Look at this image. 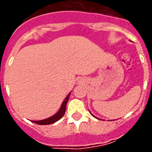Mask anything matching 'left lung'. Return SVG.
<instances>
[{
	"label": "left lung",
	"instance_id": "8db88e82",
	"mask_svg": "<svg viewBox=\"0 0 152 152\" xmlns=\"http://www.w3.org/2000/svg\"><path fill=\"white\" fill-rule=\"evenodd\" d=\"M90 113H91V112H90ZM91 115H92V116H94L93 114H91ZM94 117H95V116H94ZM95 118H96V117H95ZM96 119H98V118H96Z\"/></svg>",
	"mask_w": 152,
	"mask_h": 152
}]
</instances>
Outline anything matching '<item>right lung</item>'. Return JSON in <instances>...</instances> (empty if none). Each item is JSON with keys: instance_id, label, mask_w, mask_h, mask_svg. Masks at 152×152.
<instances>
[{"instance_id": "right-lung-1", "label": "right lung", "mask_w": 152, "mask_h": 152, "mask_svg": "<svg viewBox=\"0 0 152 152\" xmlns=\"http://www.w3.org/2000/svg\"><path fill=\"white\" fill-rule=\"evenodd\" d=\"M70 94H71V92L68 94V96L65 97V99H64V101H63V103H61V107H60L59 110L58 111L55 115H53V116H51V117L49 118H47V119H42V120H39V121H32V122L39 125H49L58 121L60 119L62 118V116H64V113H65V110H66V104L68 99H69Z\"/></svg>"}]
</instances>
